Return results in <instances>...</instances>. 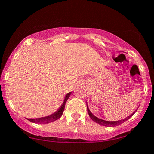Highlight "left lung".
Instances as JSON below:
<instances>
[{
  "label": "left lung",
  "mask_w": 154,
  "mask_h": 154,
  "mask_svg": "<svg viewBox=\"0 0 154 154\" xmlns=\"http://www.w3.org/2000/svg\"><path fill=\"white\" fill-rule=\"evenodd\" d=\"M87 109H88V112L89 116H90L91 119H92L94 122L97 123V124L102 125V126H118V125L121 124L122 123H124V122H125V121H127V120L129 119V118H131V116H132L137 111V109H135V111H134V112L131 113L129 116H128V117L124 118V119L120 120V121H105V120L101 119V118H99L98 117H96V116H94V115L91 112L90 109H89L88 107V104H87Z\"/></svg>",
  "instance_id": "left-lung-1"
}]
</instances>
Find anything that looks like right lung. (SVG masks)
<instances>
[{
    "label": "right lung",
    "mask_w": 154,
    "mask_h": 154,
    "mask_svg": "<svg viewBox=\"0 0 154 154\" xmlns=\"http://www.w3.org/2000/svg\"><path fill=\"white\" fill-rule=\"evenodd\" d=\"M72 92H69L68 94H66V95L65 96L64 98L63 102L62 103V104L60 105V107L58 108V109L57 111H55V112L52 113V114L50 115V116H45V117H42V118H27L28 121H31V122L35 123V124H50V123L53 122V121L58 120L59 118H60V116L63 115V112L65 109V104L66 101L68 100V99L70 96Z\"/></svg>",
    "instance_id": "obj_1"
}]
</instances>
